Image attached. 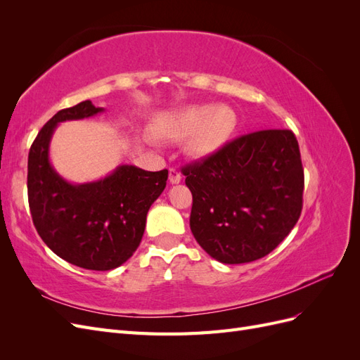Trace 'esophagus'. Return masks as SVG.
<instances>
[{"instance_id":"1","label":"esophagus","mask_w":360,"mask_h":360,"mask_svg":"<svg viewBox=\"0 0 360 360\" xmlns=\"http://www.w3.org/2000/svg\"><path fill=\"white\" fill-rule=\"evenodd\" d=\"M180 181H181V174L177 169L171 168L169 169V183L171 184H179Z\"/></svg>"}]
</instances>
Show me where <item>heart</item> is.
<instances>
[{"mask_svg": "<svg viewBox=\"0 0 360 360\" xmlns=\"http://www.w3.org/2000/svg\"><path fill=\"white\" fill-rule=\"evenodd\" d=\"M237 126V115L226 105H191L181 110L159 115L150 126V132L159 139L188 138V151L204 158L221 150L231 138ZM147 143H155L146 136Z\"/></svg>", "mask_w": 360, "mask_h": 360, "instance_id": "b5f03b06", "label": "heart"}]
</instances>
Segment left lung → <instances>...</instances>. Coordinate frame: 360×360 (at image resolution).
Here are the masks:
<instances>
[{
	"label": "left lung",
	"instance_id": "obj_1",
	"mask_svg": "<svg viewBox=\"0 0 360 360\" xmlns=\"http://www.w3.org/2000/svg\"><path fill=\"white\" fill-rule=\"evenodd\" d=\"M183 174L193 198L191 231L224 264L266 257L299 221L304 180L291 130L243 135Z\"/></svg>",
	"mask_w": 360,
	"mask_h": 360
}]
</instances>
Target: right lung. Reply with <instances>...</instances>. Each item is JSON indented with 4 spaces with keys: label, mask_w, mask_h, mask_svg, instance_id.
Segmentation results:
<instances>
[{
    "label": "right lung",
    "mask_w": 360,
    "mask_h": 360,
    "mask_svg": "<svg viewBox=\"0 0 360 360\" xmlns=\"http://www.w3.org/2000/svg\"><path fill=\"white\" fill-rule=\"evenodd\" d=\"M103 108L84 101L41 127L28 155V202L41 240L68 263L112 270L134 255L147 213L167 186L168 171L120 165L103 179L70 183L52 167L49 146L60 123L90 118Z\"/></svg>",
    "instance_id": "obj_1"
}]
</instances>
